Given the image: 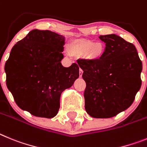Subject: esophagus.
<instances>
[{"mask_svg":"<svg viewBox=\"0 0 147 147\" xmlns=\"http://www.w3.org/2000/svg\"><path fill=\"white\" fill-rule=\"evenodd\" d=\"M83 71L81 69H80V70H79V75H80V77H82V75H83Z\"/></svg>","mask_w":147,"mask_h":147,"instance_id":"obj_1","label":"esophagus"}]
</instances>
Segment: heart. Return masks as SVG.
<instances>
[{"mask_svg":"<svg viewBox=\"0 0 147 147\" xmlns=\"http://www.w3.org/2000/svg\"><path fill=\"white\" fill-rule=\"evenodd\" d=\"M104 46L101 42H94L86 39H75L69 43L68 52L74 56L86 55L90 60H97L102 56Z\"/></svg>","mask_w":147,"mask_h":147,"instance_id":"1","label":"heart"}]
</instances>
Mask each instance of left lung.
Wrapping results in <instances>:
<instances>
[{"label": "left lung", "instance_id": "8db88e82", "mask_svg": "<svg viewBox=\"0 0 147 147\" xmlns=\"http://www.w3.org/2000/svg\"><path fill=\"white\" fill-rule=\"evenodd\" d=\"M105 43L97 60H78L84 92L85 109L94 118L116 116L133 104L141 86L142 62L134 45L116 34L99 36Z\"/></svg>", "mask_w": 147, "mask_h": 147}]
</instances>
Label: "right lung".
<instances>
[{
  "mask_svg": "<svg viewBox=\"0 0 147 147\" xmlns=\"http://www.w3.org/2000/svg\"><path fill=\"white\" fill-rule=\"evenodd\" d=\"M64 36L34 29L11 49L5 64L6 86L16 104L38 117L51 119L60 108V96L79 77L75 63L62 66Z\"/></svg>",
  "mask_w": 147,
  "mask_h": 147,
  "instance_id": "1",
  "label": "right lung"
}]
</instances>
